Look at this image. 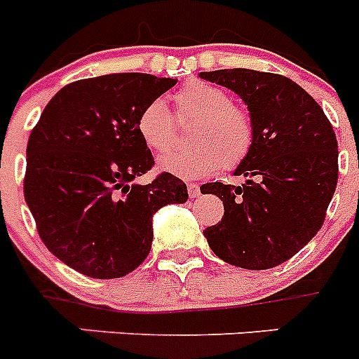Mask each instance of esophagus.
I'll return each instance as SVG.
<instances>
[{
    "label": "esophagus",
    "instance_id": "obj_1",
    "mask_svg": "<svg viewBox=\"0 0 359 359\" xmlns=\"http://www.w3.org/2000/svg\"><path fill=\"white\" fill-rule=\"evenodd\" d=\"M187 190H189L190 198H198V196H199V185H198V183H189V185H187Z\"/></svg>",
    "mask_w": 359,
    "mask_h": 359
}]
</instances>
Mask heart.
Here are the masks:
<instances>
[{"instance_id": "heart-1", "label": "heart", "mask_w": 359, "mask_h": 359, "mask_svg": "<svg viewBox=\"0 0 359 359\" xmlns=\"http://www.w3.org/2000/svg\"><path fill=\"white\" fill-rule=\"evenodd\" d=\"M176 118H196L189 138L194 145L170 152L158 161V169L183 180L207 176L219 167H239L253 147L255 126L250 111L231 102L224 88L203 81H192L172 95ZM142 142L156 154L169 151L176 138V126L161 100H151L136 118Z\"/></svg>"}]
</instances>
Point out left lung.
Returning a JSON list of instances; mask_svg holds the SVG:
<instances>
[{
    "label": "left lung",
    "instance_id": "1",
    "mask_svg": "<svg viewBox=\"0 0 359 359\" xmlns=\"http://www.w3.org/2000/svg\"><path fill=\"white\" fill-rule=\"evenodd\" d=\"M248 106L255 140L236 169L241 187L205 183L224 215L203 231L212 252L244 269L286 262L318 233L338 183V142L322 107L297 82L277 73L233 68L201 72Z\"/></svg>",
    "mask_w": 359,
    "mask_h": 359
}]
</instances>
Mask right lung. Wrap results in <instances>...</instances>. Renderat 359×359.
Listing matches in <instances>:
<instances>
[{
    "mask_svg": "<svg viewBox=\"0 0 359 359\" xmlns=\"http://www.w3.org/2000/svg\"><path fill=\"white\" fill-rule=\"evenodd\" d=\"M176 82L149 73L82 79L57 91L32 129L25 201L44 246L86 277L131 273L151 252L152 215L189 199L169 172L129 185L154 165L136 118Z\"/></svg>",
    "mask_w": 359,
    "mask_h": 359,
    "instance_id": "obj_1",
    "label": "right lung"
}]
</instances>
